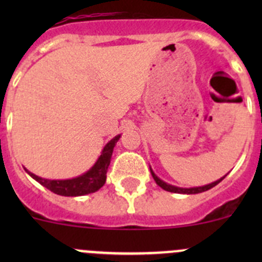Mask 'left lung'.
<instances>
[{
    "instance_id": "8db88e82",
    "label": "left lung",
    "mask_w": 262,
    "mask_h": 262,
    "mask_svg": "<svg viewBox=\"0 0 262 262\" xmlns=\"http://www.w3.org/2000/svg\"><path fill=\"white\" fill-rule=\"evenodd\" d=\"M149 170H150V173H152V178L155 179L156 184H157L158 186L162 187L163 190H166V191H170V192H175V194H187V195H190V194H199V192L207 191V190L212 189V187L215 186V185H218L219 182H221L227 176V175H224L223 178H221V179H219V180H216V181H214V182H210V184H208V185H203V186L179 187V186H175V185L167 184V182L161 180V179L158 178V176L156 175L155 172H153V170H152V167H150V166H149Z\"/></svg>"
}]
</instances>
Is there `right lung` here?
<instances>
[{
	"label": "right lung",
	"instance_id": "add662e5",
	"mask_svg": "<svg viewBox=\"0 0 262 262\" xmlns=\"http://www.w3.org/2000/svg\"><path fill=\"white\" fill-rule=\"evenodd\" d=\"M120 137L121 134H118L114 138L110 139L105 144L101 155L99 156L94 166L84 173L77 176V178L66 179V180H50V179L39 178L35 173L26 170L25 167L24 168L34 180L38 181L39 184L43 185L44 187H47V189L57 195H62V196H82V195L91 194V192L101 189L105 182H106V172L110 165V160H112L113 150H114V147L116 146Z\"/></svg>",
	"mask_w": 262,
	"mask_h": 262
}]
</instances>
